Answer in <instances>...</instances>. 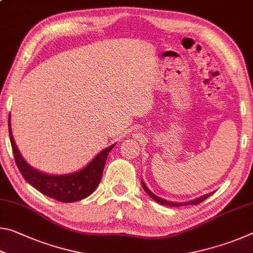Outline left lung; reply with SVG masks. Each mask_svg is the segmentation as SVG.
Listing matches in <instances>:
<instances>
[{
  "label": "left lung",
  "mask_w": 253,
  "mask_h": 253,
  "mask_svg": "<svg viewBox=\"0 0 253 253\" xmlns=\"http://www.w3.org/2000/svg\"><path fill=\"white\" fill-rule=\"evenodd\" d=\"M142 185H143L144 191H146V193H147L149 196H151V198H152L154 201H156L157 203H160V204H162V205H166V207H182V205H190V204H192V205H198V204H200L201 202H203V201H204L205 199H208L209 196L212 194V193H210V194H207V195H203V196H201V198H199V199H195V200H193V201H190V202H185V203H174V202H169V201L158 198V196H156L155 194L153 193V192H152L151 190H149V188L146 186V184H145L143 181H142Z\"/></svg>",
  "instance_id": "obj_1"
}]
</instances>
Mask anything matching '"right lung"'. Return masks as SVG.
<instances>
[{
  "label": "right lung",
  "instance_id": "right-lung-1",
  "mask_svg": "<svg viewBox=\"0 0 253 253\" xmlns=\"http://www.w3.org/2000/svg\"><path fill=\"white\" fill-rule=\"evenodd\" d=\"M11 115L8 116V132L16 166L25 181L49 198L60 202L70 203L90 195L99 184L104 172L105 163L109 152L116 144L105 148L79 172L68 175L43 174L30 166L21 156L11 131Z\"/></svg>",
  "mask_w": 253,
  "mask_h": 253
}]
</instances>
